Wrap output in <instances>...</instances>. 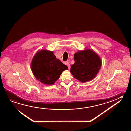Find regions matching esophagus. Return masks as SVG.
I'll return each mask as SVG.
<instances>
[{"label":"esophagus","instance_id":"esophagus-1","mask_svg":"<svg viewBox=\"0 0 131 131\" xmlns=\"http://www.w3.org/2000/svg\"><path fill=\"white\" fill-rule=\"evenodd\" d=\"M66 64H67V67H68L69 69H70V67H70V64H69V62H67V63H66Z\"/></svg>","mask_w":131,"mask_h":131}]
</instances>
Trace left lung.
<instances>
[{
  "label": "left lung",
  "mask_w": 131,
  "mask_h": 131,
  "mask_svg": "<svg viewBox=\"0 0 131 131\" xmlns=\"http://www.w3.org/2000/svg\"><path fill=\"white\" fill-rule=\"evenodd\" d=\"M75 63L71 66V72L74 78L82 82L92 80L100 69L101 60L97 54L90 49L75 53Z\"/></svg>",
  "instance_id": "1"
}]
</instances>
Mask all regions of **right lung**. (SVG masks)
Here are the masks:
<instances>
[{
	"mask_svg": "<svg viewBox=\"0 0 131 131\" xmlns=\"http://www.w3.org/2000/svg\"><path fill=\"white\" fill-rule=\"evenodd\" d=\"M31 69L38 80L45 84L52 85L60 78L62 72L68 68L56 59L53 52L42 50L34 56Z\"/></svg>",
	"mask_w": 131,
	"mask_h": 131,
	"instance_id": "right-lung-1",
	"label": "right lung"
}]
</instances>
